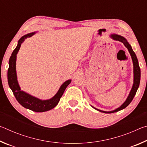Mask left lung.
<instances>
[{"instance_id":"8db88e82","label":"left lung","mask_w":147,"mask_h":147,"mask_svg":"<svg viewBox=\"0 0 147 147\" xmlns=\"http://www.w3.org/2000/svg\"><path fill=\"white\" fill-rule=\"evenodd\" d=\"M110 37H111V38H112L113 39V40L121 41V43H123L124 44V45L128 49L129 53H130V54L131 56V59H132V62H133L134 83H133L132 88H131V91L130 92V93H129L128 97H127V98H126V100L120 107H119L118 108L114 109V110H113V111H102V110H100V109H96L95 108H94L93 106H91L94 109H96V110H98V111H100V112L105 113H115V112H117V111L121 110V109H124L126 107H127L129 104H130L131 102L132 101L134 96L136 95V92H137V91H138V89L139 88V84H140V79H141V70H140V67H139V66L138 58H137V56L136 55L135 53L133 51L132 48H131L130 45L129 44L128 41L126 40V39L124 38V37L120 36V35H117V34H111Z\"/></svg>"}]
</instances>
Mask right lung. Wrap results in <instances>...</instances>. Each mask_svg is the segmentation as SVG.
<instances>
[{
    "label": "right lung",
    "instance_id": "right-lung-1",
    "mask_svg": "<svg viewBox=\"0 0 147 147\" xmlns=\"http://www.w3.org/2000/svg\"><path fill=\"white\" fill-rule=\"evenodd\" d=\"M36 33V32H34L24 35L23 37H21V39L18 41L16 48L13 51L10 58L9 59L8 82V85L11 91H13L15 97L22 106L26 109H30L32 111H36V112H44V111L51 110L57 106L66 88L71 83V80H68L65 82L63 84H62V85L60 86L59 90L55 95L53 97L47 99V100H41V99L35 97L31 94L21 90L18 81H17L16 72L17 54L18 53L22 43L26 38H30Z\"/></svg>",
    "mask_w": 147,
    "mask_h": 147
}]
</instances>
